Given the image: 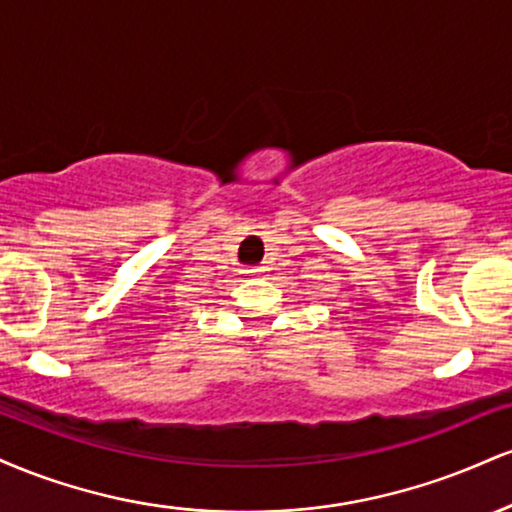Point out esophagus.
Here are the masks:
<instances>
[{
	"label": "esophagus",
	"instance_id": "obj_1",
	"mask_svg": "<svg viewBox=\"0 0 512 512\" xmlns=\"http://www.w3.org/2000/svg\"><path fill=\"white\" fill-rule=\"evenodd\" d=\"M248 272L255 274V276H264V274L269 272V267H267V264H257V267H250Z\"/></svg>",
	"mask_w": 512,
	"mask_h": 512
}]
</instances>
